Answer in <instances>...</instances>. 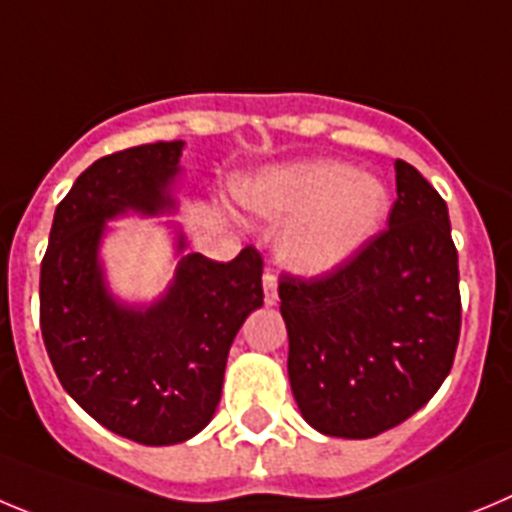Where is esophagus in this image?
Returning <instances> with one entry per match:
<instances>
[{
	"mask_svg": "<svg viewBox=\"0 0 512 512\" xmlns=\"http://www.w3.org/2000/svg\"><path fill=\"white\" fill-rule=\"evenodd\" d=\"M262 290H265L267 306H275L278 303V278L273 273L262 275Z\"/></svg>",
	"mask_w": 512,
	"mask_h": 512,
	"instance_id": "1",
	"label": "esophagus"
}]
</instances>
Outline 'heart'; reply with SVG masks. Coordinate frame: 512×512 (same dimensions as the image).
I'll return each mask as SVG.
<instances>
[{"instance_id": "obj_1", "label": "heart", "mask_w": 512, "mask_h": 512, "mask_svg": "<svg viewBox=\"0 0 512 512\" xmlns=\"http://www.w3.org/2000/svg\"><path fill=\"white\" fill-rule=\"evenodd\" d=\"M239 201L265 219H293L278 242V260L301 275L344 265L380 232L388 188L334 160L288 165L247 178Z\"/></svg>"}]
</instances>
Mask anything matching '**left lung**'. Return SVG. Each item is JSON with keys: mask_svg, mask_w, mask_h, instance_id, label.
I'll return each instance as SVG.
<instances>
[{"mask_svg": "<svg viewBox=\"0 0 512 512\" xmlns=\"http://www.w3.org/2000/svg\"><path fill=\"white\" fill-rule=\"evenodd\" d=\"M388 229L316 278L283 275L288 377L301 416L336 439H372L434 398L462 329L446 201L405 160Z\"/></svg>", "mask_w": 512, "mask_h": 512, "instance_id": "8db88e82", "label": "left lung"}]
</instances>
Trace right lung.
Segmentation results:
<instances>
[{
  "mask_svg": "<svg viewBox=\"0 0 512 512\" xmlns=\"http://www.w3.org/2000/svg\"><path fill=\"white\" fill-rule=\"evenodd\" d=\"M183 142H153L99 158L58 204L40 265V329L53 370L91 418L147 446L181 444L214 418L239 326L262 306V257L181 255L150 306L109 293L99 247L109 219L176 209L170 188ZM186 237L178 234V252Z\"/></svg>",
  "mask_w": 512,
  "mask_h": 512,
  "instance_id": "obj_1",
  "label": "right lung"
}]
</instances>
